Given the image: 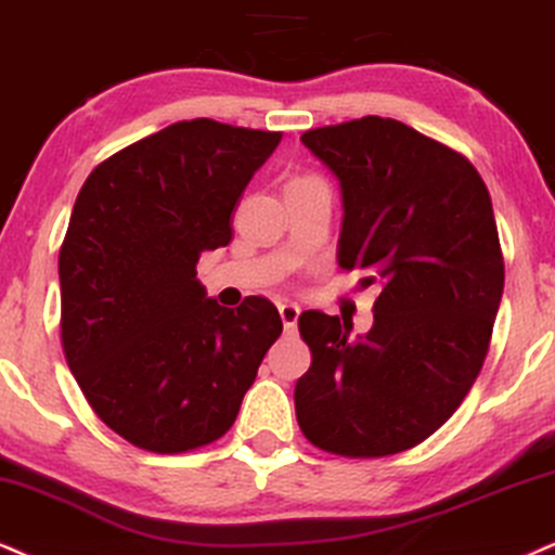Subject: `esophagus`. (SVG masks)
<instances>
[{
    "label": "esophagus",
    "instance_id": "34e87169",
    "mask_svg": "<svg viewBox=\"0 0 555 555\" xmlns=\"http://www.w3.org/2000/svg\"><path fill=\"white\" fill-rule=\"evenodd\" d=\"M278 311H280V319H283V326L288 332L296 330L298 324V317H300V309L296 304H278Z\"/></svg>",
    "mask_w": 555,
    "mask_h": 555
}]
</instances>
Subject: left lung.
<instances>
[{
	"instance_id": "8db88e82",
	"label": "left lung",
	"mask_w": 555,
	"mask_h": 555,
	"mask_svg": "<svg viewBox=\"0 0 555 555\" xmlns=\"http://www.w3.org/2000/svg\"><path fill=\"white\" fill-rule=\"evenodd\" d=\"M300 141L339 180L337 262L378 298L362 337L300 313L311 367L296 383L298 424L326 453H401L453 416L489 352L504 291L489 190L468 159L391 118Z\"/></svg>"
}]
</instances>
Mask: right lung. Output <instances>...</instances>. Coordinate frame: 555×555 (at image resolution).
<instances>
[{
  "label": "right lung",
  "mask_w": 555,
  "mask_h": 555,
  "mask_svg": "<svg viewBox=\"0 0 555 555\" xmlns=\"http://www.w3.org/2000/svg\"><path fill=\"white\" fill-rule=\"evenodd\" d=\"M283 133L197 118L113 154L87 177L59 255L61 341L89 406L152 453L229 433L283 332L267 298L223 309L197 280L203 251Z\"/></svg>",
  "instance_id": "add662e5"
}]
</instances>
